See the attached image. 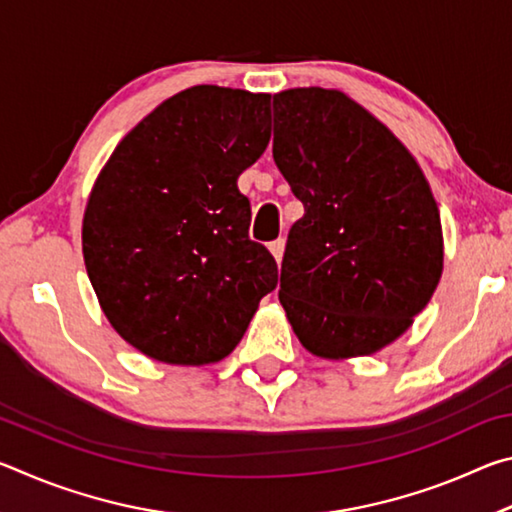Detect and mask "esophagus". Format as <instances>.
I'll list each match as a JSON object with an SVG mask.
<instances>
[{"instance_id": "esophagus-1", "label": "esophagus", "mask_w": 512, "mask_h": 512, "mask_svg": "<svg viewBox=\"0 0 512 512\" xmlns=\"http://www.w3.org/2000/svg\"><path fill=\"white\" fill-rule=\"evenodd\" d=\"M284 244H287V241H284V237H280V239H275V241H271V253H273V257H275V262L280 264L282 262V255H284Z\"/></svg>"}]
</instances>
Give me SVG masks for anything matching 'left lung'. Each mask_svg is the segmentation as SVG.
Masks as SVG:
<instances>
[{
    "label": "left lung",
    "instance_id": "left-lung-1",
    "mask_svg": "<svg viewBox=\"0 0 512 512\" xmlns=\"http://www.w3.org/2000/svg\"><path fill=\"white\" fill-rule=\"evenodd\" d=\"M273 160L305 205L282 259L280 302L305 348L363 357L393 343L443 273L436 198L406 146L339 90L273 97Z\"/></svg>",
    "mask_w": 512,
    "mask_h": 512
}]
</instances>
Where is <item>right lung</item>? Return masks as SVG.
Wrapping results in <instances>:
<instances>
[{"label": "right lung", "instance_id": "obj_1", "mask_svg": "<svg viewBox=\"0 0 512 512\" xmlns=\"http://www.w3.org/2000/svg\"><path fill=\"white\" fill-rule=\"evenodd\" d=\"M268 103L219 85L178 92L119 142L94 183L85 268L110 325L146 357L221 361L277 287L237 187L271 140Z\"/></svg>", "mask_w": 512, "mask_h": 512}]
</instances>
